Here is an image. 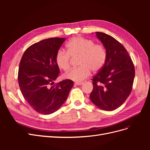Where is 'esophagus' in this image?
Returning a JSON list of instances; mask_svg holds the SVG:
<instances>
[{"label":"esophagus","mask_w":150,"mask_h":150,"mask_svg":"<svg viewBox=\"0 0 150 150\" xmlns=\"http://www.w3.org/2000/svg\"><path fill=\"white\" fill-rule=\"evenodd\" d=\"M76 85H78V86H81V85H83L84 84L83 82H76L74 83Z\"/></svg>","instance_id":"esophagus-1"}]
</instances>
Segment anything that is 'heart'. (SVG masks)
Instances as JSON below:
<instances>
[{"mask_svg":"<svg viewBox=\"0 0 150 150\" xmlns=\"http://www.w3.org/2000/svg\"><path fill=\"white\" fill-rule=\"evenodd\" d=\"M67 51L59 50L56 55V62L61 69L69 67L70 56H80L78 67L73 68L63 75L64 78L76 82L82 81L91 73L100 70L106 59V51L101 44H95L91 39L81 37L71 39L66 44Z\"/></svg>","mask_w":150,"mask_h":150,"instance_id":"heart-1","label":"heart"}]
</instances>
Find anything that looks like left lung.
Here are the masks:
<instances>
[{
  "mask_svg": "<svg viewBox=\"0 0 150 150\" xmlns=\"http://www.w3.org/2000/svg\"><path fill=\"white\" fill-rule=\"evenodd\" d=\"M106 51L104 66L92 79L90 99L104 111L121 106L130 94L134 78V67L126 49L112 36L96 32Z\"/></svg>",
  "mask_w": 150,
  "mask_h": 150,
  "instance_id": "1",
  "label": "left lung"
}]
</instances>
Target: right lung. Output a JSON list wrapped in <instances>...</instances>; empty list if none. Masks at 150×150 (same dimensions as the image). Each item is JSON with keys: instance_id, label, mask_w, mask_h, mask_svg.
Segmentation results:
<instances>
[{"instance_id": "add662e5", "label": "right lung", "mask_w": 150, "mask_h": 150, "mask_svg": "<svg viewBox=\"0 0 150 150\" xmlns=\"http://www.w3.org/2000/svg\"><path fill=\"white\" fill-rule=\"evenodd\" d=\"M66 38L42 40L26 49L18 72V82L26 101L40 114L56 112L66 101L73 81L63 80L53 85L59 74L56 62L57 52Z\"/></svg>"}]
</instances>
